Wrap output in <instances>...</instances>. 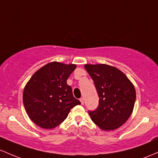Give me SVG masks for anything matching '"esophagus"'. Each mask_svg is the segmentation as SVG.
<instances>
[{
    "mask_svg": "<svg viewBox=\"0 0 158 158\" xmlns=\"http://www.w3.org/2000/svg\"><path fill=\"white\" fill-rule=\"evenodd\" d=\"M80 101H81V104H84V98H80Z\"/></svg>",
    "mask_w": 158,
    "mask_h": 158,
    "instance_id": "34e87169",
    "label": "esophagus"
}]
</instances>
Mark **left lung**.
Listing matches in <instances>:
<instances>
[{"label": "left lung", "mask_w": 158, "mask_h": 158, "mask_svg": "<svg viewBox=\"0 0 158 158\" xmlns=\"http://www.w3.org/2000/svg\"><path fill=\"white\" fill-rule=\"evenodd\" d=\"M99 97V105L89 111L91 119L102 130L121 127L131 116L136 101L134 84L116 67L107 64H86Z\"/></svg>", "instance_id": "1"}]
</instances>
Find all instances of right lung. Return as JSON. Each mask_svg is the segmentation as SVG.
Wrapping results in <instances>:
<instances>
[{
    "label": "right lung",
    "mask_w": 158,
    "mask_h": 158,
    "mask_svg": "<svg viewBox=\"0 0 158 158\" xmlns=\"http://www.w3.org/2000/svg\"><path fill=\"white\" fill-rule=\"evenodd\" d=\"M76 66L51 62L36 71L27 83L23 102L30 118L38 126L54 128L66 118L72 108L81 104L66 82Z\"/></svg>",
    "instance_id": "1"
}]
</instances>
